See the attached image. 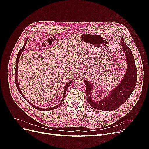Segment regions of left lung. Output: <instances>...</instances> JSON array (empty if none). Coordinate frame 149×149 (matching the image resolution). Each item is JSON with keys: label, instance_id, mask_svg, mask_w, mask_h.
Masks as SVG:
<instances>
[{"label": "left lung", "instance_id": "obj_1", "mask_svg": "<svg viewBox=\"0 0 149 149\" xmlns=\"http://www.w3.org/2000/svg\"><path fill=\"white\" fill-rule=\"evenodd\" d=\"M122 48L125 55L127 68L122 81L118 86L111 91L109 95L100 101H95L91 96L93 86L88 81L85 80L86 93L89 104L94 109L99 110L112 111L119 108L129 98L134 90L137 80V70L135 61L130 48L125 43L123 38L121 39Z\"/></svg>", "mask_w": 149, "mask_h": 149}]
</instances>
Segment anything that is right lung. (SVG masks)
<instances>
[{
	"instance_id": "add662e5",
	"label": "right lung",
	"mask_w": 149,
	"mask_h": 149,
	"mask_svg": "<svg viewBox=\"0 0 149 149\" xmlns=\"http://www.w3.org/2000/svg\"><path fill=\"white\" fill-rule=\"evenodd\" d=\"M26 43H27V39L26 40V41H25V44H24V47L22 48V49H21L19 51V52H18V54H17V58H16V69H15V83H16V87H17V90H18V91H19V93H20V94L22 95V96L24 98V99L25 100H26L27 101H28V103H29L33 107H34L35 109H36V110H40V111H48V110H54V109H56V108H58L59 106H60L61 105V104H62V102H63V101L64 100V97H65V93H66V91H67V90L68 89V87H69V86L71 84V83L72 82V81H70L67 85H66V86H65V89H64V92H63V98H62V100L61 101V102L58 104V105H57L56 106H55V107H52V108H49V109H40V108H39V107H36V106H35V105H33L32 103H31L27 99H26V98L24 97V95H23V94H22V93L21 92V91H20V87H19V84H18V81H17V71H18V62H19V58H20V55H21V54H22V51H24V49H25V46H26Z\"/></svg>"
}]
</instances>
